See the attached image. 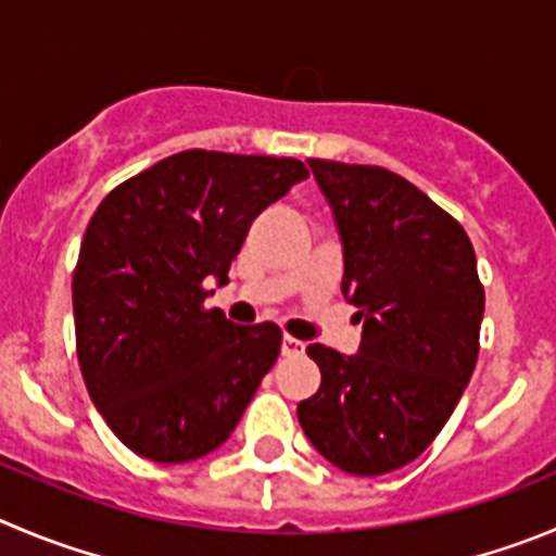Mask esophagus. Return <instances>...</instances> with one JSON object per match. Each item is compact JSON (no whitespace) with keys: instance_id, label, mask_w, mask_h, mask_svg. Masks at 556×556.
<instances>
[{"instance_id":"esophagus-1","label":"esophagus","mask_w":556,"mask_h":556,"mask_svg":"<svg viewBox=\"0 0 556 556\" xmlns=\"http://www.w3.org/2000/svg\"><path fill=\"white\" fill-rule=\"evenodd\" d=\"M304 354V342L295 340V337L285 334L282 337V356H299Z\"/></svg>"}]
</instances>
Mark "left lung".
Wrapping results in <instances>:
<instances>
[{
  "label": "left lung",
  "instance_id": "1",
  "mask_svg": "<svg viewBox=\"0 0 556 556\" xmlns=\"http://www.w3.org/2000/svg\"><path fill=\"white\" fill-rule=\"evenodd\" d=\"M342 241V293L359 354L320 342V389L299 403L313 447L359 477L412 464L458 406L477 365L485 290L464 227L401 175L309 159Z\"/></svg>",
  "mask_w": 556,
  "mask_h": 556
}]
</instances>
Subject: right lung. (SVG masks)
Here are the masks:
<instances>
[{"mask_svg": "<svg viewBox=\"0 0 556 556\" xmlns=\"http://www.w3.org/2000/svg\"><path fill=\"white\" fill-rule=\"evenodd\" d=\"M299 159L184 150L109 191L74 271L76 354L112 433L155 464L230 439L282 345L205 309L249 225L307 178Z\"/></svg>", "mask_w": 556, "mask_h": 556, "instance_id": "add662e5", "label": "right lung"}]
</instances>
